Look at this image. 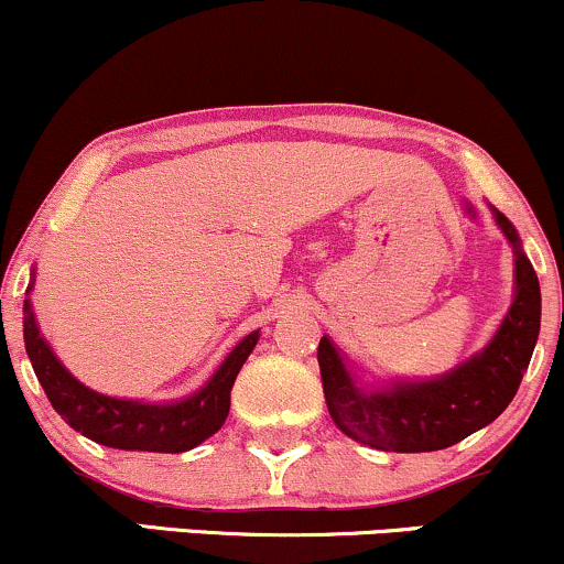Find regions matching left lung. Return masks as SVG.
<instances>
[{"mask_svg":"<svg viewBox=\"0 0 564 564\" xmlns=\"http://www.w3.org/2000/svg\"><path fill=\"white\" fill-rule=\"evenodd\" d=\"M494 219L514 249V300L494 339L462 366L435 379L392 381L364 390L328 336L318 366L328 413L347 437L390 453L443 451L496 422L520 390L541 328V286L514 225Z\"/></svg>","mask_w":564,"mask_h":564,"instance_id":"1","label":"left lung"}]
</instances>
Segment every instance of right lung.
Segmentation results:
<instances>
[{
    "instance_id": "obj_1",
    "label": "right lung",
    "mask_w": 564,
    "mask_h": 564,
    "mask_svg": "<svg viewBox=\"0 0 564 564\" xmlns=\"http://www.w3.org/2000/svg\"><path fill=\"white\" fill-rule=\"evenodd\" d=\"M31 289L34 278L25 294H31ZM23 339L47 400L84 437L119 451L183 453L196 448L225 424L230 411V390L260 339V332L243 336L198 392L174 403L108 398L84 387L79 379L70 377L68 368L55 358L53 347L39 334L31 300L23 302Z\"/></svg>"
}]
</instances>
